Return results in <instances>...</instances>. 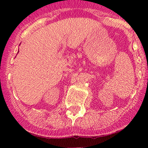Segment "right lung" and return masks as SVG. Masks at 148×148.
Listing matches in <instances>:
<instances>
[{"mask_svg":"<svg viewBox=\"0 0 148 148\" xmlns=\"http://www.w3.org/2000/svg\"><path fill=\"white\" fill-rule=\"evenodd\" d=\"M18 52H19V51H18Z\"/></svg>","mask_w":148,"mask_h":148,"instance_id":"1","label":"right lung"}]
</instances>
